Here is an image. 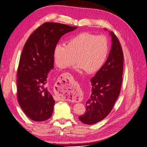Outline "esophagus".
<instances>
[{
  "label": "esophagus",
  "instance_id": "1",
  "mask_svg": "<svg viewBox=\"0 0 147 147\" xmlns=\"http://www.w3.org/2000/svg\"><path fill=\"white\" fill-rule=\"evenodd\" d=\"M69 76H70V75H69V74H68V73L64 74L63 75V80L65 81V83H67V81L69 80V77H70Z\"/></svg>",
  "mask_w": 147,
  "mask_h": 147
}]
</instances>
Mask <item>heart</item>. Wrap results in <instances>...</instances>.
<instances>
[{
  "label": "heart",
  "mask_w": 147,
  "mask_h": 147,
  "mask_svg": "<svg viewBox=\"0 0 147 147\" xmlns=\"http://www.w3.org/2000/svg\"><path fill=\"white\" fill-rule=\"evenodd\" d=\"M109 50V40L105 35L83 32L69 39L65 45H57L53 50V58L60 69L72 65L76 58L77 70L93 74L104 65Z\"/></svg>",
  "instance_id": "1"
}]
</instances>
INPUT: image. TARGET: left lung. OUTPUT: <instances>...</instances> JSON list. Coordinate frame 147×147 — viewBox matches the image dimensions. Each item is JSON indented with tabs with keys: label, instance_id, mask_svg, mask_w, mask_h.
<instances>
[{
	"label": "left lung",
	"instance_id": "8db88e82",
	"mask_svg": "<svg viewBox=\"0 0 147 147\" xmlns=\"http://www.w3.org/2000/svg\"><path fill=\"white\" fill-rule=\"evenodd\" d=\"M112 48L104 65L91 79V94L86 103V112L78 117L86 124H93L110 113L119 96L123 81L124 55L119 40L113 32Z\"/></svg>",
	"mask_w": 147,
	"mask_h": 147
}]
</instances>
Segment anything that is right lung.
Listing matches in <instances>:
<instances>
[{
    "label": "right lung",
    "instance_id": "right-lung-1",
    "mask_svg": "<svg viewBox=\"0 0 147 147\" xmlns=\"http://www.w3.org/2000/svg\"><path fill=\"white\" fill-rule=\"evenodd\" d=\"M77 27L57 23H43L26 42L17 70L18 101L24 113L35 121L51 117L55 100L48 75L53 69V50L63 35Z\"/></svg>",
    "mask_w": 147,
    "mask_h": 147
}]
</instances>
